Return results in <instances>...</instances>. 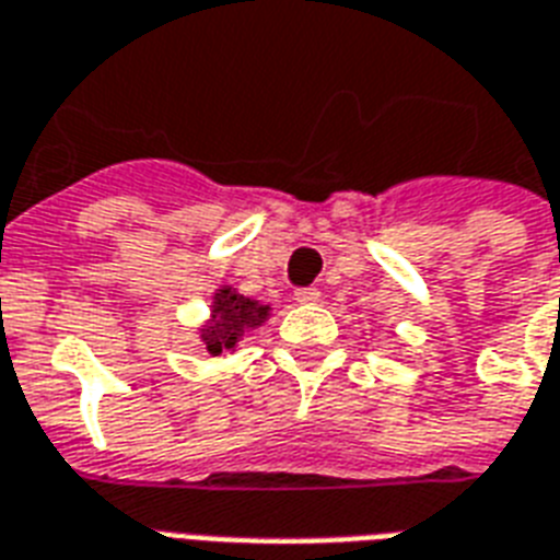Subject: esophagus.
Here are the masks:
<instances>
[{"label":"esophagus","instance_id":"34e87169","mask_svg":"<svg viewBox=\"0 0 560 560\" xmlns=\"http://www.w3.org/2000/svg\"><path fill=\"white\" fill-rule=\"evenodd\" d=\"M294 301H298V303H318L320 292H318V289H312V285H306V289H294Z\"/></svg>","mask_w":560,"mask_h":560}]
</instances>
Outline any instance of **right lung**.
<instances>
[{
  "mask_svg": "<svg viewBox=\"0 0 560 560\" xmlns=\"http://www.w3.org/2000/svg\"><path fill=\"white\" fill-rule=\"evenodd\" d=\"M271 315V306L259 301H250L245 294H240L231 285H221L212 294V310L210 320L201 327V341L210 357H219V353H228V350H236V345L242 341V336L248 329H257L266 324V318Z\"/></svg>",
  "mask_w": 560,
  "mask_h": 560,
  "instance_id": "obj_1",
  "label": "right lung"
}]
</instances>
